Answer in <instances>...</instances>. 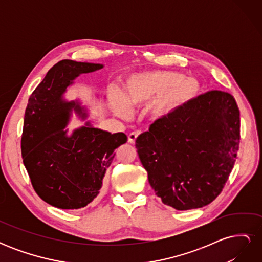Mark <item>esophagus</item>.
I'll use <instances>...</instances> for the list:
<instances>
[{"label":"esophagus","mask_w":262,"mask_h":262,"mask_svg":"<svg viewBox=\"0 0 262 262\" xmlns=\"http://www.w3.org/2000/svg\"><path fill=\"white\" fill-rule=\"evenodd\" d=\"M138 136H139V133H138V132H131V133L129 134V136H128V141H129V143H131V144L136 143V140H137Z\"/></svg>","instance_id":"obj_1"}]
</instances>
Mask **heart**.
<instances>
[{"label":"heart","instance_id":"b5f03b06","mask_svg":"<svg viewBox=\"0 0 262 262\" xmlns=\"http://www.w3.org/2000/svg\"><path fill=\"white\" fill-rule=\"evenodd\" d=\"M201 92V84L175 71H146L129 75L122 85V93L113 95L115 110L128 116L131 109L147 105V113L154 120H168L176 116Z\"/></svg>","mask_w":262,"mask_h":262}]
</instances>
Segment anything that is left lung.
<instances>
[{"label": "left lung", "mask_w": 262, "mask_h": 262, "mask_svg": "<svg viewBox=\"0 0 262 262\" xmlns=\"http://www.w3.org/2000/svg\"><path fill=\"white\" fill-rule=\"evenodd\" d=\"M239 129L234 97L211 91L141 133L136 142L140 161L163 203L186 211L215 199L234 167Z\"/></svg>", "instance_id": "left-lung-1"}]
</instances>
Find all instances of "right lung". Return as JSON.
<instances>
[{"label":"right lung","instance_id":"right-lung-1","mask_svg":"<svg viewBox=\"0 0 262 262\" xmlns=\"http://www.w3.org/2000/svg\"><path fill=\"white\" fill-rule=\"evenodd\" d=\"M104 68L100 63L62 60L52 67L28 100L24 118L21 155L37 194L52 207L77 210L97 199L102 179L124 144V133H110L86 121L87 107L66 94L81 74ZM106 99L105 95L96 94ZM75 113L84 126L70 132Z\"/></svg>","mask_w":262,"mask_h":262}]
</instances>
